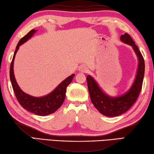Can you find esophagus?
<instances>
[{
  "label": "esophagus",
  "instance_id": "esophagus-1",
  "mask_svg": "<svg viewBox=\"0 0 154 154\" xmlns=\"http://www.w3.org/2000/svg\"><path fill=\"white\" fill-rule=\"evenodd\" d=\"M79 70L80 71V72L85 73L88 71V68H87L85 65H81V66H80Z\"/></svg>",
  "mask_w": 154,
  "mask_h": 154
}]
</instances>
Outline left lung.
I'll return each instance as SVG.
<instances>
[{"mask_svg": "<svg viewBox=\"0 0 154 154\" xmlns=\"http://www.w3.org/2000/svg\"><path fill=\"white\" fill-rule=\"evenodd\" d=\"M120 40L133 47L138 58V68L136 79L129 90L122 96H109L104 93L93 77L90 75L87 76V86L91 103L102 114L108 117L121 115L134 105L140 93L145 74V61L143 56L131 37L127 33H125V34L121 35Z\"/></svg>", "mask_w": 154, "mask_h": 154, "instance_id": "1", "label": "left lung"}]
</instances>
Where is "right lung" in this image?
Instances as JSON below:
<instances>
[{
  "label": "right lung",
  "instance_id": "add662e5",
  "mask_svg": "<svg viewBox=\"0 0 154 154\" xmlns=\"http://www.w3.org/2000/svg\"><path fill=\"white\" fill-rule=\"evenodd\" d=\"M37 30L32 29L26 34L24 37L21 38L16 46V51H14V56L11 60L10 69H9V77L12 85L13 90L15 96L17 98L18 103L22 107L28 112L34 113L38 116H47L55 112L62 105L65 98V93L67 87L72 81L74 74H72L67 77L59 84L57 87L51 93L46 96L42 97H34L25 94L21 90L16 81L14 74V60L16 54L21 45L24 43L28 39L32 37Z\"/></svg>",
  "mask_w": 154,
  "mask_h": 154
}]
</instances>
